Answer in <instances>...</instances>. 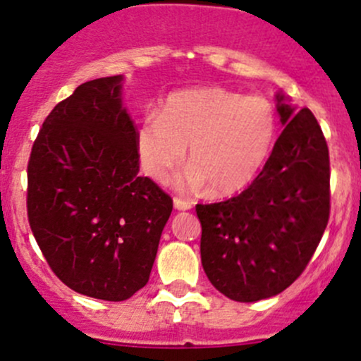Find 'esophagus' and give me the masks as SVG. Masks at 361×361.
I'll return each instance as SVG.
<instances>
[{
    "label": "esophagus",
    "mask_w": 361,
    "mask_h": 361,
    "mask_svg": "<svg viewBox=\"0 0 361 361\" xmlns=\"http://www.w3.org/2000/svg\"><path fill=\"white\" fill-rule=\"evenodd\" d=\"M173 204H174V209H178V211H188L192 207L190 202L185 201V199H180V197H174Z\"/></svg>",
    "instance_id": "obj_1"
}]
</instances>
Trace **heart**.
Wrapping results in <instances>:
<instances>
[{
  "label": "heart",
  "instance_id": "heart-1",
  "mask_svg": "<svg viewBox=\"0 0 361 361\" xmlns=\"http://www.w3.org/2000/svg\"><path fill=\"white\" fill-rule=\"evenodd\" d=\"M276 137V113L262 96H241L220 87L171 94L159 115L136 130V152L145 173L164 183L183 162L187 185H211L216 195L246 190L267 164Z\"/></svg>",
  "mask_w": 361,
  "mask_h": 361
}]
</instances>
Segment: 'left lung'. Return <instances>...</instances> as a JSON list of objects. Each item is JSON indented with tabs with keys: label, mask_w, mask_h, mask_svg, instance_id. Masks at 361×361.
<instances>
[{
	"label": "left lung",
	"mask_w": 361,
	"mask_h": 361,
	"mask_svg": "<svg viewBox=\"0 0 361 361\" xmlns=\"http://www.w3.org/2000/svg\"><path fill=\"white\" fill-rule=\"evenodd\" d=\"M283 123L267 164L245 192L197 204L201 262L211 285L238 302L288 288L318 248L330 214V160L311 110L276 94Z\"/></svg>",
	"instance_id": "obj_1"
}]
</instances>
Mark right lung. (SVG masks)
I'll return each instance as SVG.
<instances>
[{
  "instance_id": "add662e5",
  "label": "right lung",
  "mask_w": 361,
  "mask_h": 361,
  "mask_svg": "<svg viewBox=\"0 0 361 361\" xmlns=\"http://www.w3.org/2000/svg\"><path fill=\"white\" fill-rule=\"evenodd\" d=\"M123 76L90 80L47 116L27 166V216L57 278L101 300L150 278L173 201L140 176Z\"/></svg>"
}]
</instances>
